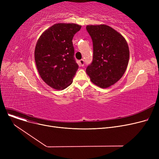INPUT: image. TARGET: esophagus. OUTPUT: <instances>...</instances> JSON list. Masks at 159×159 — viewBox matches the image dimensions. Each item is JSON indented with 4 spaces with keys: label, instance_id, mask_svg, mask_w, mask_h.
<instances>
[{
    "label": "esophagus",
    "instance_id": "esophagus-1",
    "mask_svg": "<svg viewBox=\"0 0 159 159\" xmlns=\"http://www.w3.org/2000/svg\"><path fill=\"white\" fill-rule=\"evenodd\" d=\"M79 65H80V66H84V59H81L79 61Z\"/></svg>",
    "mask_w": 159,
    "mask_h": 159
}]
</instances>
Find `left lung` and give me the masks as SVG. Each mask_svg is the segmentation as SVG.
I'll return each instance as SVG.
<instances>
[{"instance_id":"left-lung-1","label":"left lung","mask_w":159,"mask_h":159,"mask_svg":"<svg viewBox=\"0 0 159 159\" xmlns=\"http://www.w3.org/2000/svg\"><path fill=\"white\" fill-rule=\"evenodd\" d=\"M93 42V61L86 68L91 81L106 88L123 76L129 62V51L126 40L119 32L107 25L87 26Z\"/></svg>"}]
</instances>
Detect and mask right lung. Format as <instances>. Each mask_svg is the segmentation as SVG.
Listing matches in <instances>:
<instances>
[{"label": "right lung", "instance_id": "obj_1", "mask_svg": "<svg viewBox=\"0 0 159 159\" xmlns=\"http://www.w3.org/2000/svg\"><path fill=\"white\" fill-rule=\"evenodd\" d=\"M81 28L76 24H55L39 37L35 49L37 68L46 84L55 89L68 87L79 68L72 40Z\"/></svg>", "mask_w": 159, "mask_h": 159}]
</instances>
